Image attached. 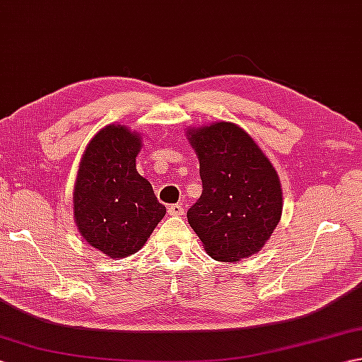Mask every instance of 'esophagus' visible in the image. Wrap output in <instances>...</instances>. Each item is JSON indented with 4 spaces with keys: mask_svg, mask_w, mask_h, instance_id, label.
I'll list each match as a JSON object with an SVG mask.
<instances>
[{
    "mask_svg": "<svg viewBox=\"0 0 362 362\" xmlns=\"http://www.w3.org/2000/svg\"><path fill=\"white\" fill-rule=\"evenodd\" d=\"M168 213L171 214V216H180V214H183V206L182 204H173L168 206Z\"/></svg>",
    "mask_w": 362,
    "mask_h": 362,
    "instance_id": "obj_1",
    "label": "esophagus"
}]
</instances>
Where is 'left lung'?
<instances>
[{
    "label": "left lung",
    "instance_id": "8db88e82",
    "mask_svg": "<svg viewBox=\"0 0 362 362\" xmlns=\"http://www.w3.org/2000/svg\"><path fill=\"white\" fill-rule=\"evenodd\" d=\"M199 158L202 194L187 216L206 253L240 261L263 249L280 222L279 174L253 138L233 122L189 129Z\"/></svg>",
    "mask_w": 362,
    "mask_h": 362
}]
</instances>
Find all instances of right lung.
I'll use <instances>...</instances> for the list:
<instances>
[{"instance_id": "add662e5", "label": "right lung", "mask_w": 362, "mask_h": 362, "mask_svg": "<svg viewBox=\"0 0 362 362\" xmlns=\"http://www.w3.org/2000/svg\"><path fill=\"white\" fill-rule=\"evenodd\" d=\"M140 149V134L109 124L91 138L79 165L73 191L76 226L91 247L110 258L140 250L166 213L136 171Z\"/></svg>"}]
</instances>
